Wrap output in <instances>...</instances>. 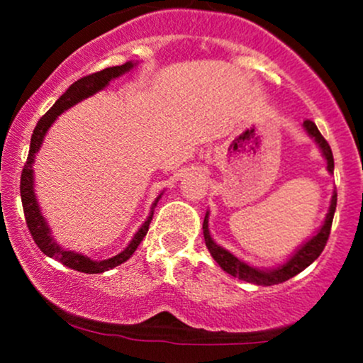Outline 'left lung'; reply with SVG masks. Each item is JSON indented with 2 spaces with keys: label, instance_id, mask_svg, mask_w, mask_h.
I'll return each instance as SVG.
<instances>
[{
  "label": "left lung",
  "instance_id": "left-lung-1",
  "mask_svg": "<svg viewBox=\"0 0 363 363\" xmlns=\"http://www.w3.org/2000/svg\"><path fill=\"white\" fill-rule=\"evenodd\" d=\"M303 128L309 133V137L314 138V142L318 144V147L321 149L323 152L325 160H327V170L330 174H334V156H332V149L328 145V142L325 140L323 135L320 133V130L316 128V124L313 121L306 119L303 121ZM335 205H337V193L332 195L330 200V208H328V214L325 218V223L321 225V228L318 230L316 235L311 237L306 244L296 250L283 265L276 267V269H256V267H251L250 263L242 262V259L237 258L235 255H232L230 251H226L225 247L218 246V244L212 240L211 232H208V212L205 214L203 219V237H205V246H207L208 252H211L212 258L218 262V265L221 267L225 272H228L230 276L239 277V279L246 281V283H252L258 284V286H272V284H279L284 283V281L291 279V277L296 276V274L302 272L303 269L311 265L318 256L321 255V251L325 250L327 246L328 235H330V228H332V221H334V212H335Z\"/></svg>",
  "mask_w": 363,
  "mask_h": 363
}]
</instances>
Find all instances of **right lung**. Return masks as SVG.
I'll return each instance as SVG.
<instances>
[{
  "instance_id": "add662e5",
  "label": "right lung",
  "mask_w": 363,
  "mask_h": 363,
  "mask_svg": "<svg viewBox=\"0 0 363 363\" xmlns=\"http://www.w3.org/2000/svg\"><path fill=\"white\" fill-rule=\"evenodd\" d=\"M135 67V63L128 61V63L121 65V67H111L105 68L101 72L91 73V75L82 77L77 82H73L72 86L65 91V94H61L60 100L50 107V111L42 117V119L36 123V128L33 130L31 135V145H29V155H28V161L24 163L23 168V175H21V199H23V208H24V216H26V225H28L29 232H31L33 240L36 242V246L42 250L43 255H47L49 258L57 259L63 265H67L68 269L79 270V272H86V274H101L105 270H111L113 267L121 265V263L126 262L131 255H133L135 250L138 247V244L142 242L145 235H147L149 225H151L152 214H155V207L158 203V200L161 199V195L155 200L151 207V214L147 216L144 225L138 228V232L135 233L133 239L130 240V244L126 246V250L121 251L119 255L112 256L108 259H100V262H94V259L87 258V256L80 255V252L69 251L61 247L60 244L54 240V237L50 235V228L47 225L45 218L40 212V205L36 202L35 196V175H33V163H35V155L38 152V149L42 147L43 138H45V133L49 131V128L52 126L54 121L57 119V116H61L65 111H68L69 107H73L79 101L86 100L87 96H93L94 93L101 91L104 87L108 86V82L117 77H121L123 73L130 72L131 68Z\"/></svg>"
}]
</instances>
